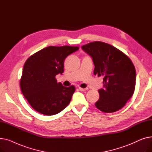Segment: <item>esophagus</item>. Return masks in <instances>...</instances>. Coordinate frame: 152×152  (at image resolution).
I'll return each instance as SVG.
<instances>
[{
	"instance_id": "34e87169",
	"label": "esophagus",
	"mask_w": 152,
	"mask_h": 152,
	"mask_svg": "<svg viewBox=\"0 0 152 152\" xmlns=\"http://www.w3.org/2000/svg\"><path fill=\"white\" fill-rule=\"evenodd\" d=\"M79 89L81 91H87V89H88V88H82V87H79Z\"/></svg>"
}]
</instances>
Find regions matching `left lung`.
<instances>
[{
  "label": "left lung",
  "instance_id": "8db88e82",
  "mask_svg": "<svg viewBox=\"0 0 152 152\" xmlns=\"http://www.w3.org/2000/svg\"><path fill=\"white\" fill-rule=\"evenodd\" d=\"M81 48L92 58L94 75L103 77L95 107L105 113L121 109L135 90L136 72L132 62L121 51L105 42H91Z\"/></svg>",
  "mask_w": 152,
  "mask_h": 152
}]
</instances>
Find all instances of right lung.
<instances>
[{"mask_svg": "<svg viewBox=\"0 0 152 152\" xmlns=\"http://www.w3.org/2000/svg\"><path fill=\"white\" fill-rule=\"evenodd\" d=\"M77 47L49 46L38 51L24 65L20 87L24 97L37 112L54 115L69 103L75 87L57 83L55 76L63 73L64 60Z\"/></svg>", "mask_w": 152, "mask_h": 152, "instance_id": "obj_1", "label": "right lung"}]
</instances>
